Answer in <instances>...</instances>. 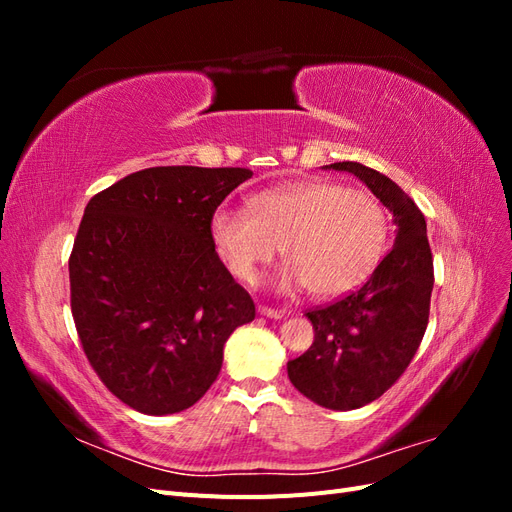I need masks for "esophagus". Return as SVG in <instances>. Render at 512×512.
I'll list each match as a JSON object with an SVG mask.
<instances>
[{
    "label": "esophagus",
    "instance_id": "34e87169",
    "mask_svg": "<svg viewBox=\"0 0 512 512\" xmlns=\"http://www.w3.org/2000/svg\"><path fill=\"white\" fill-rule=\"evenodd\" d=\"M258 314L265 316V318H273V320L284 316V312H280V309H273V307H267V305H258Z\"/></svg>",
    "mask_w": 512,
    "mask_h": 512
}]
</instances>
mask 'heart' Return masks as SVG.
Listing matches in <instances>:
<instances>
[{
  "label": "heart",
  "mask_w": 512,
  "mask_h": 512,
  "mask_svg": "<svg viewBox=\"0 0 512 512\" xmlns=\"http://www.w3.org/2000/svg\"><path fill=\"white\" fill-rule=\"evenodd\" d=\"M211 243L228 271L256 284L260 269L282 254L288 265L277 288L307 286L318 299H335L363 286L389 250L391 224L380 200L335 181L280 185L247 200V211L218 209Z\"/></svg>",
  "instance_id": "1"
}]
</instances>
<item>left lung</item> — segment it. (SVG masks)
<instances>
[{"label":"left lung","instance_id":"obj_1","mask_svg":"<svg viewBox=\"0 0 512 512\" xmlns=\"http://www.w3.org/2000/svg\"><path fill=\"white\" fill-rule=\"evenodd\" d=\"M324 168L359 177L393 213L395 243L348 297L305 314L314 344L288 361L294 389L329 410H356L389 391L416 354L429 320L433 260L425 215L395 181L359 162Z\"/></svg>","mask_w":512,"mask_h":512}]
</instances>
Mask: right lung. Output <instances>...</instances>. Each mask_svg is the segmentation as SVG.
<instances>
[{
    "instance_id": "add662e5",
    "label": "right lung",
    "mask_w": 512,
    "mask_h": 512,
    "mask_svg": "<svg viewBox=\"0 0 512 512\" xmlns=\"http://www.w3.org/2000/svg\"><path fill=\"white\" fill-rule=\"evenodd\" d=\"M247 168L156 166L89 200L70 254V305L91 367L136 412L194 406L224 344L256 307L211 243L222 200Z\"/></svg>"
}]
</instances>
